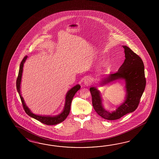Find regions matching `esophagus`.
<instances>
[{"instance_id":"34e87169","label":"esophagus","mask_w":159,"mask_h":159,"mask_svg":"<svg viewBox=\"0 0 159 159\" xmlns=\"http://www.w3.org/2000/svg\"><path fill=\"white\" fill-rule=\"evenodd\" d=\"M91 84V81L90 78H89V77H86V78L84 79V84H85L86 86H89V85H90V84Z\"/></svg>"}]
</instances>
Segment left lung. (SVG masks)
Returning a JSON list of instances; mask_svg holds the SVG:
<instances>
[{
    "label": "left lung",
    "mask_w": 159,
    "mask_h": 159,
    "mask_svg": "<svg viewBox=\"0 0 159 159\" xmlns=\"http://www.w3.org/2000/svg\"><path fill=\"white\" fill-rule=\"evenodd\" d=\"M123 47L125 49V58L123 64L116 73L105 78L101 84L116 80H125L127 95L125 102L114 111H107L103 107L99 91L95 88H90L95 111L102 118L109 120L118 119L128 113L134 111L138 107L146 85L144 66L142 58L128 47Z\"/></svg>",
    "instance_id": "obj_1"
}]
</instances>
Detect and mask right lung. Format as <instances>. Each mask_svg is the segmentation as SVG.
I'll return each instance as SVG.
<instances>
[{"mask_svg":"<svg viewBox=\"0 0 159 159\" xmlns=\"http://www.w3.org/2000/svg\"><path fill=\"white\" fill-rule=\"evenodd\" d=\"M27 58V56H25L21 62L19 74H18L17 80H16V89H17V91L19 93V96L20 97L21 101L22 103V105H23L24 111L26 112L27 115L30 116V117H32L33 118L41 122L42 123L47 125H57L61 122H63L65 119L67 118V116L70 112L72 99L74 97L75 94L77 93V91L80 89V88H81L80 85L77 84L76 86L71 88V89L68 91L66 96V101H65L64 109L60 114H59L57 116H40V115L34 114L32 112L30 111V109L25 105L24 99L21 97V95L20 94V90L23 65H24V63L26 60Z\"/></svg>","mask_w":159,"mask_h":159,"instance_id":"obj_1","label":"right lung"}]
</instances>
